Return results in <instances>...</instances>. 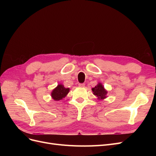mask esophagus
Masks as SVG:
<instances>
[{"label":"esophagus","instance_id":"34e87169","mask_svg":"<svg viewBox=\"0 0 156 156\" xmlns=\"http://www.w3.org/2000/svg\"><path fill=\"white\" fill-rule=\"evenodd\" d=\"M79 87H85V84H84V83H79Z\"/></svg>","mask_w":156,"mask_h":156}]
</instances>
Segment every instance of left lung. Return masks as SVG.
I'll list each match as a JSON object with an SVG mask.
<instances>
[{"label": "left lung", "instance_id": "obj_1", "mask_svg": "<svg viewBox=\"0 0 156 156\" xmlns=\"http://www.w3.org/2000/svg\"><path fill=\"white\" fill-rule=\"evenodd\" d=\"M94 94L99 99H104L106 98V94L107 92L105 90L104 87L101 83H99L97 86L92 88Z\"/></svg>", "mask_w": 156, "mask_h": 156}]
</instances>
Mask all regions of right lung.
I'll return each instance as SVG.
<instances>
[{
	"label": "right lung",
	"instance_id": "obj_1",
	"mask_svg": "<svg viewBox=\"0 0 156 156\" xmlns=\"http://www.w3.org/2000/svg\"><path fill=\"white\" fill-rule=\"evenodd\" d=\"M69 91V88H66L62 84H58L57 87L55 88L52 92L51 96L54 100L59 101L66 96Z\"/></svg>",
	"mask_w": 156,
	"mask_h": 156
}]
</instances>
